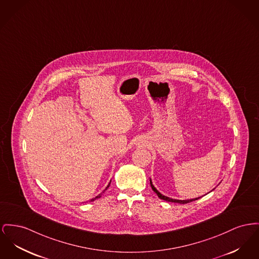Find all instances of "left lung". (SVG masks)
Instances as JSON below:
<instances>
[{
    "label": "left lung",
    "instance_id": "1",
    "mask_svg": "<svg viewBox=\"0 0 259 259\" xmlns=\"http://www.w3.org/2000/svg\"><path fill=\"white\" fill-rule=\"evenodd\" d=\"M150 183H151V187H152V191L157 195V197L159 198H161V199H163V200H166V201H170V202H177V203H182V204H184V203L192 202V201H194V200H197L198 198H201V197H198V198H190V199H176V198H168L166 196H163L162 194H160V193L155 189V187L152 185V179H151V178H150ZM214 189H215V188H214ZM214 189H212L210 192H212Z\"/></svg>",
    "mask_w": 259,
    "mask_h": 259
}]
</instances>
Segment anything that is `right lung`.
<instances>
[{
  "mask_svg": "<svg viewBox=\"0 0 259 259\" xmlns=\"http://www.w3.org/2000/svg\"><path fill=\"white\" fill-rule=\"evenodd\" d=\"M110 183H111V180H110V181H109V183H108V185H107V187H106V189H105V190H104V192H103V193H101V194H99V195H98V196H97V197H95V198H92L91 201H92V200H94V199H96V198H101V197H102V195H103V194H104V193H105V191H107V188H108V187H109V185H110Z\"/></svg>",
  "mask_w": 259,
  "mask_h": 259,
  "instance_id": "add662e5",
  "label": "right lung"
}]
</instances>
